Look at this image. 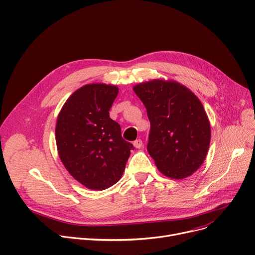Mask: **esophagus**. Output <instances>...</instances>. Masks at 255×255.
Listing matches in <instances>:
<instances>
[{
	"label": "esophagus",
	"instance_id": "esophagus-1",
	"mask_svg": "<svg viewBox=\"0 0 255 255\" xmlns=\"http://www.w3.org/2000/svg\"><path fill=\"white\" fill-rule=\"evenodd\" d=\"M133 146L136 147V148H138V149H139V148H141V147L143 146V142H142V140H141V139H137L136 141L133 142Z\"/></svg>",
	"mask_w": 255,
	"mask_h": 255
}]
</instances>
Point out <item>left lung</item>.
Segmentation results:
<instances>
[{
  "label": "left lung",
  "instance_id": "8db88e82",
  "mask_svg": "<svg viewBox=\"0 0 255 255\" xmlns=\"http://www.w3.org/2000/svg\"><path fill=\"white\" fill-rule=\"evenodd\" d=\"M132 89L147 110V150L157 169L177 180L192 175L204 162L211 139L210 123L199 98L172 80L155 79Z\"/></svg>",
  "mask_w": 255,
  "mask_h": 255
}]
</instances>
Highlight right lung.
Returning a JSON list of instances; mask_svg holds the SVG:
<instances>
[{
  "mask_svg": "<svg viewBox=\"0 0 255 255\" xmlns=\"http://www.w3.org/2000/svg\"><path fill=\"white\" fill-rule=\"evenodd\" d=\"M118 87L104 83L77 89L59 112L55 140L68 172L85 187L104 190L122 178L132 144L109 116Z\"/></svg>",
  "mask_w": 255,
  "mask_h": 255,
  "instance_id": "obj_1",
  "label": "right lung"
}]
</instances>
